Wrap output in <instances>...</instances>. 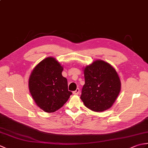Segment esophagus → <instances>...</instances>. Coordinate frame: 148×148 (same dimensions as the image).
Returning a JSON list of instances; mask_svg holds the SVG:
<instances>
[{
	"instance_id": "esophagus-1",
	"label": "esophagus",
	"mask_w": 148,
	"mask_h": 148,
	"mask_svg": "<svg viewBox=\"0 0 148 148\" xmlns=\"http://www.w3.org/2000/svg\"><path fill=\"white\" fill-rule=\"evenodd\" d=\"M80 92V90L79 88H77L76 90L74 91V92H73V94H74V95H79V93Z\"/></svg>"
}]
</instances>
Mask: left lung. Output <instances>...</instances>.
Instances as JSON below:
<instances>
[{
  "label": "left lung",
  "mask_w": 148,
  "mask_h": 148,
  "mask_svg": "<svg viewBox=\"0 0 148 148\" xmlns=\"http://www.w3.org/2000/svg\"><path fill=\"white\" fill-rule=\"evenodd\" d=\"M85 83L80 97L84 106L95 112L111 108L121 90V81L109 63L97 60L83 69Z\"/></svg>",
  "instance_id": "obj_1"
}]
</instances>
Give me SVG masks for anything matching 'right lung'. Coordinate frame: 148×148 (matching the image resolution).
<instances>
[{"instance_id":"add662e5","label":"right lung","mask_w":148,"mask_h":148,"mask_svg":"<svg viewBox=\"0 0 148 148\" xmlns=\"http://www.w3.org/2000/svg\"><path fill=\"white\" fill-rule=\"evenodd\" d=\"M64 67L56 59L47 57L37 64L29 79L30 93L36 105L46 112H53L64 105L72 92L62 76Z\"/></svg>"}]
</instances>
